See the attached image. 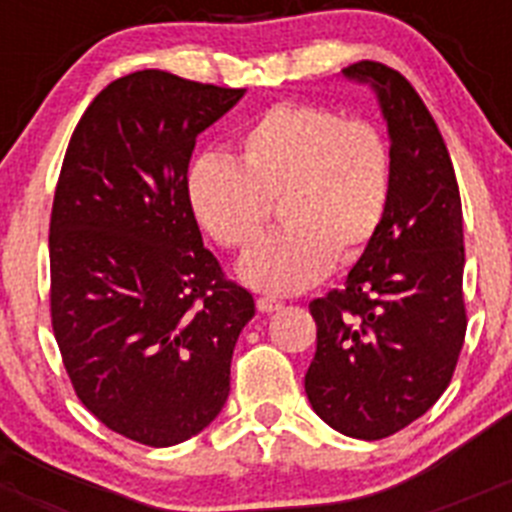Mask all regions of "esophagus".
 Segmentation results:
<instances>
[{
    "label": "esophagus",
    "instance_id": "esophagus-1",
    "mask_svg": "<svg viewBox=\"0 0 512 512\" xmlns=\"http://www.w3.org/2000/svg\"><path fill=\"white\" fill-rule=\"evenodd\" d=\"M256 307H259L261 312H274L282 307V302L274 300V297H259V300H256Z\"/></svg>",
    "mask_w": 512,
    "mask_h": 512
}]
</instances>
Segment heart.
Wrapping results in <instances>:
<instances>
[{
  "mask_svg": "<svg viewBox=\"0 0 512 512\" xmlns=\"http://www.w3.org/2000/svg\"><path fill=\"white\" fill-rule=\"evenodd\" d=\"M241 164L205 153L187 176L202 228L225 248H248L279 200L284 228L246 253L241 277L271 295H295L333 261H356L387 215L390 143L377 125L320 104H277L241 135Z\"/></svg>",
  "mask_w": 512,
  "mask_h": 512,
  "instance_id": "obj_1",
  "label": "heart"
}]
</instances>
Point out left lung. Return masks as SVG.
<instances>
[{
  "mask_svg": "<svg viewBox=\"0 0 512 512\" xmlns=\"http://www.w3.org/2000/svg\"><path fill=\"white\" fill-rule=\"evenodd\" d=\"M369 81L390 130L387 215L343 289L310 302L318 348L305 374L312 410L343 436L377 441L418 420L454 377L464 333V225L454 164L436 120L400 71Z\"/></svg>",
  "mask_w": 512,
  "mask_h": 512,
  "instance_id": "1",
  "label": "left lung"
}]
</instances>
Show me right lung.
I'll use <instances>...</instances> for the list:
<instances>
[{
	"label": "right lung",
	"instance_id": "add662e5",
	"mask_svg": "<svg viewBox=\"0 0 512 512\" xmlns=\"http://www.w3.org/2000/svg\"><path fill=\"white\" fill-rule=\"evenodd\" d=\"M243 97L158 69L112 81L81 115L51 212V323L84 408L143 446L217 418L256 305L202 246L187 197L197 135Z\"/></svg>",
	"mask_w": 512,
	"mask_h": 512
}]
</instances>
